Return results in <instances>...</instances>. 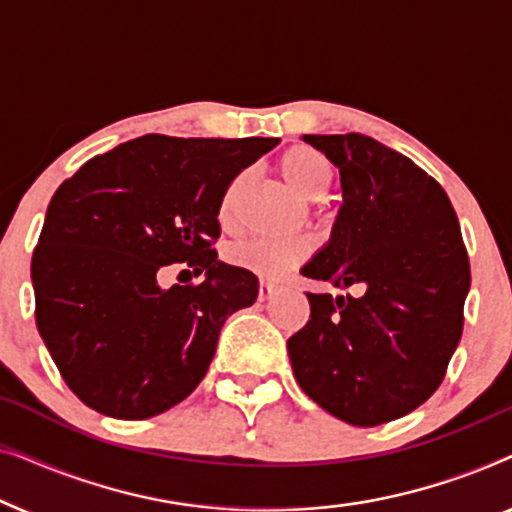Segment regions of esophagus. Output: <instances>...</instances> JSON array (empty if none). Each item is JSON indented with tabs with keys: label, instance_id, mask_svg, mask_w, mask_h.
<instances>
[{
	"label": "esophagus",
	"instance_id": "obj_1",
	"mask_svg": "<svg viewBox=\"0 0 512 512\" xmlns=\"http://www.w3.org/2000/svg\"><path fill=\"white\" fill-rule=\"evenodd\" d=\"M279 291V286L270 284V282H261V286H258V298L261 300H270L275 293Z\"/></svg>",
	"mask_w": 512,
	"mask_h": 512
}]
</instances>
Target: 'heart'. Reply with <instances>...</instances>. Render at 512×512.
<instances>
[{
	"instance_id": "b5f03b06",
	"label": "heart",
	"mask_w": 512,
	"mask_h": 512,
	"mask_svg": "<svg viewBox=\"0 0 512 512\" xmlns=\"http://www.w3.org/2000/svg\"><path fill=\"white\" fill-rule=\"evenodd\" d=\"M282 179L305 200H321L333 181V167L319 151L310 146H291L277 160ZM242 191V177L230 181L219 205V221L223 228L235 226V209ZM307 240H284V237H254L230 251V261L256 275L277 279L291 272L310 254Z\"/></svg>"
}]
</instances>
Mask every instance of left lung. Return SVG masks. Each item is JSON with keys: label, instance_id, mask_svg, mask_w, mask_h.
Segmentation results:
<instances>
[{"label": "left lung", "instance_id": "obj_1", "mask_svg": "<svg viewBox=\"0 0 512 512\" xmlns=\"http://www.w3.org/2000/svg\"><path fill=\"white\" fill-rule=\"evenodd\" d=\"M340 170L331 240L303 275L361 296L307 293L291 335L300 389L333 417L377 426L419 408L443 382L464 331L471 263L447 193L373 137L303 135Z\"/></svg>", "mask_w": 512, "mask_h": 512}]
</instances>
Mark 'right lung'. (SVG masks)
Here are the masks:
<instances>
[{
	"mask_svg": "<svg viewBox=\"0 0 512 512\" xmlns=\"http://www.w3.org/2000/svg\"><path fill=\"white\" fill-rule=\"evenodd\" d=\"M275 137L144 135L62 181L32 254L34 317L67 387L116 419H149L207 375L221 326L254 305V272L219 261V205ZM203 275L163 290L167 264Z\"/></svg>",
	"mask_w": 512,
	"mask_h": 512,
	"instance_id": "1",
	"label": "right lung"
}]
</instances>
